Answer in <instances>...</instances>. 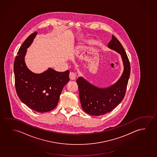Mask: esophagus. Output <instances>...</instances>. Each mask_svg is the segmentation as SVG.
I'll use <instances>...</instances> for the list:
<instances>
[{
	"label": "esophagus",
	"mask_w": 157,
	"mask_h": 157,
	"mask_svg": "<svg viewBox=\"0 0 157 157\" xmlns=\"http://www.w3.org/2000/svg\"><path fill=\"white\" fill-rule=\"evenodd\" d=\"M76 74H75V72H71L70 73V75H69V77H70V79L71 80H75V78H76Z\"/></svg>",
	"instance_id": "esophagus-1"
}]
</instances>
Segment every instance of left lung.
Listing matches in <instances>:
<instances>
[{
	"mask_svg": "<svg viewBox=\"0 0 157 157\" xmlns=\"http://www.w3.org/2000/svg\"><path fill=\"white\" fill-rule=\"evenodd\" d=\"M108 47L121 54L122 58L124 68L118 81L107 88L100 89L91 84L82 77H79L76 80L82 108L91 116H101L116 108L124 98L130 78L129 59L120 41L113 35Z\"/></svg>",
	"mask_w": 157,
	"mask_h": 157,
	"instance_id": "left-lung-1",
	"label": "left lung"
}]
</instances>
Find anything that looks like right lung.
<instances>
[{
    "instance_id": "1",
    "label": "right lung",
    "mask_w": 157,
    "mask_h": 157,
    "mask_svg": "<svg viewBox=\"0 0 157 157\" xmlns=\"http://www.w3.org/2000/svg\"><path fill=\"white\" fill-rule=\"evenodd\" d=\"M36 33L28 36L19 48L14 62V73L16 92L21 101L31 109L43 113L57 106L62 90L70 80V72H59L50 68L36 74L29 70L24 57Z\"/></svg>"
}]
</instances>
